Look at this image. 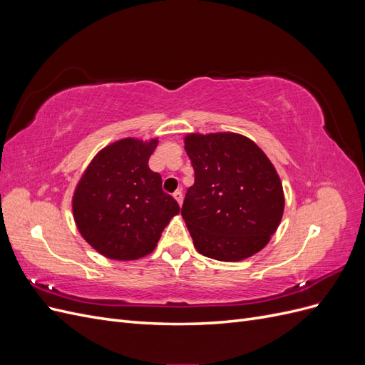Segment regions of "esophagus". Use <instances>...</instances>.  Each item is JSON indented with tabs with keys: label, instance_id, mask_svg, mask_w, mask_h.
I'll return each mask as SVG.
<instances>
[{
	"label": "esophagus",
	"instance_id": "1",
	"mask_svg": "<svg viewBox=\"0 0 365 365\" xmlns=\"http://www.w3.org/2000/svg\"><path fill=\"white\" fill-rule=\"evenodd\" d=\"M173 197L176 201H178V204L181 205L182 204V192L181 190H176L175 193H173Z\"/></svg>",
	"mask_w": 365,
	"mask_h": 365
}]
</instances>
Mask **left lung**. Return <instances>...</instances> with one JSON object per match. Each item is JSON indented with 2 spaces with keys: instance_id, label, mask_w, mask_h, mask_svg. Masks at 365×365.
Masks as SVG:
<instances>
[{
  "instance_id": "left-lung-1",
  "label": "left lung",
  "mask_w": 365,
  "mask_h": 365,
  "mask_svg": "<svg viewBox=\"0 0 365 365\" xmlns=\"http://www.w3.org/2000/svg\"><path fill=\"white\" fill-rule=\"evenodd\" d=\"M185 150L195 184L187 189L181 215L197 252L222 262L259 252L284 208L283 187L268 157L231 132L187 135Z\"/></svg>"
}]
</instances>
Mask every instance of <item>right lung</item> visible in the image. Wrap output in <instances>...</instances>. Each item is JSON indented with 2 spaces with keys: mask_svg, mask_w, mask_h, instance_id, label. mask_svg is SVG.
Here are the masks:
<instances>
[{
  "mask_svg": "<svg viewBox=\"0 0 365 365\" xmlns=\"http://www.w3.org/2000/svg\"><path fill=\"white\" fill-rule=\"evenodd\" d=\"M157 143H113L97 153L77 184L76 225L88 244L109 259L145 257L180 212L178 202L163 192L161 175L149 169Z\"/></svg>",
  "mask_w": 365,
  "mask_h": 365,
  "instance_id": "right-lung-1",
  "label": "right lung"
}]
</instances>
